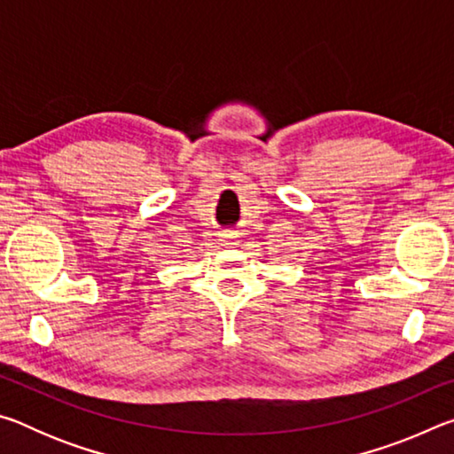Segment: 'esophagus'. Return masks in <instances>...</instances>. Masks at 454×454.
Returning a JSON list of instances; mask_svg holds the SVG:
<instances>
[{"instance_id": "obj_1", "label": "esophagus", "mask_w": 454, "mask_h": 454, "mask_svg": "<svg viewBox=\"0 0 454 454\" xmlns=\"http://www.w3.org/2000/svg\"><path fill=\"white\" fill-rule=\"evenodd\" d=\"M222 236H224V242H228V244H230V242H232V238H234L232 234H222Z\"/></svg>"}]
</instances>
